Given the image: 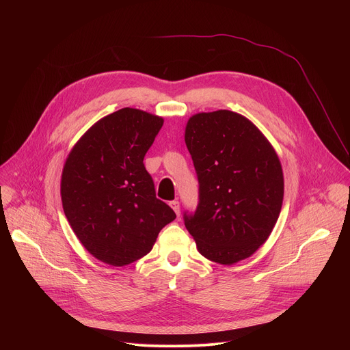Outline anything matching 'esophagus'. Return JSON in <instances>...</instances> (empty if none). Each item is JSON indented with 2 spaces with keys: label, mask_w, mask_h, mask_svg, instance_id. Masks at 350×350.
<instances>
[{
  "label": "esophagus",
  "mask_w": 350,
  "mask_h": 350,
  "mask_svg": "<svg viewBox=\"0 0 350 350\" xmlns=\"http://www.w3.org/2000/svg\"><path fill=\"white\" fill-rule=\"evenodd\" d=\"M169 205H170V208L174 211V213H176L177 216H180V204H178V201H172Z\"/></svg>",
  "instance_id": "1"
}]
</instances>
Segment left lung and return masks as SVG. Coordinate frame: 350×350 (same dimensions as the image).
<instances>
[{
    "label": "left lung",
    "instance_id": "obj_1",
    "mask_svg": "<svg viewBox=\"0 0 350 350\" xmlns=\"http://www.w3.org/2000/svg\"><path fill=\"white\" fill-rule=\"evenodd\" d=\"M184 139L199 181V205L184 223L198 252L224 266L252 256L282 206L275 149L251 120L227 109L192 115Z\"/></svg>",
    "mask_w": 350,
    "mask_h": 350
}]
</instances>
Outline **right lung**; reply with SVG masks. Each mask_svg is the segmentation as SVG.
Returning a JSON list of instances; mask_svg holds the SVG:
<instances>
[{"instance_id":"1","label":"right lung","mask_w":350,"mask_h":350,"mask_svg":"<svg viewBox=\"0 0 350 350\" xmlns=\"http://www.w3.org/2000/svg\"><path fill=\"white\" fill-rule=\"evenodd\" d=\"M163 118L135 108L119 109L94 123L64 165L65 216L99 262L122 267L151 252L161 230L176 219L157 198L144 157Z\"/></svg>"}]
</instances>
